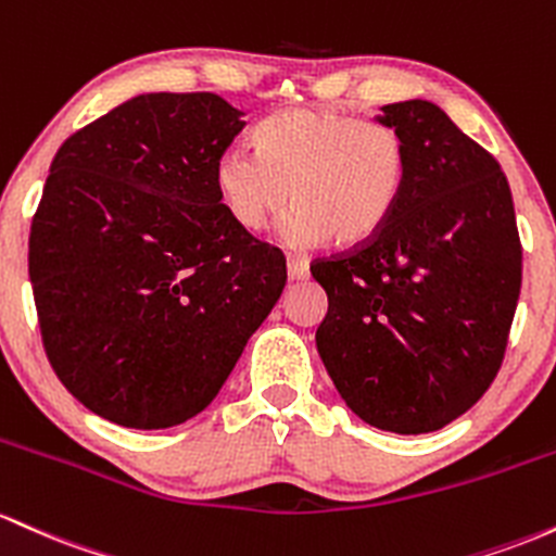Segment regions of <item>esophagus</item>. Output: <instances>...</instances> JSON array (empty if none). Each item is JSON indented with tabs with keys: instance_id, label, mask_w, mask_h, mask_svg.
Masks as SVG:
<instances>
[{
	"instance_id": "obj_1",
	"label": "esophagus",
	"mask_w": 556,
	"mask_h": 556,
	"mask_svg": "<svg viewBox=\"0 0 556 556\" xmlns=\"http://www.w3.org/2000/svg\"><path fill=\"white\" fill-rule=\"evenodd\" d=\"M289 280H304L309 278V265L307 260H299V257H289Z\"/></svg>"
}]
</instances>
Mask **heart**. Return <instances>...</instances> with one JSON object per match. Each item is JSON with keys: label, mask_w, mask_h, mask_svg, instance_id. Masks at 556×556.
I'll return each mask as SVG.
<instances>
[{"label": "heart", "mask_w": 556, "mask_h": 556, "mask_svg": "<svg viewBox=\"0 0 556 556\" xmlns=\"http://www.w3.org/2000/svg\"><path fill=\"white\" fill-rule=\"evenodd\" d=\"M257 154L230 147L215 160V191L239 228L262 230L291 197L286 239L354 249L389 226L409 176L402 134L341 110H283L260 123Z\"/></svg>", "instance_id": "obj_1"}]
</instances>
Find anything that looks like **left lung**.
Returning <instances> with one entry per match:
<instances>
[{"mask_svg": "<svg viewBox=\"0 0 556 556\" xmlns=\"http://www.w3.org/2000/svg\"><path fill=\"white\" fill-rule=\"evenodd\" d=\"M380 112L407 143V189L376 239L309 265L328 294L315 341L354 415L391 433H430L494 383L522 247L494 154L433 102Z\"/></svg>", "mask_w": 556, "mask_h": 556, "instance_id": "obj_1", "label": "left lung"}]
</instances>
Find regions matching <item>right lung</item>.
I'll return each mask as SVG.
<instances>
[{
	"mask_svg": "<svg viewBox=\"0 0 556 556\" xmlns=\"http://www.w3.org/2000/svg\"><path fill=\"white\" fill-rule=\"evenodd\" d=\"M241 128L217 93H141L54 154L28 239L36 315L62 386L104 420L202 413L283 291V252L215 191Z\"/></svg>",
	"mask_w": 556,
	"mask_h": 556,
	"instance_id": "obj_1",
	"label": "right lung"
}]
</instances>
